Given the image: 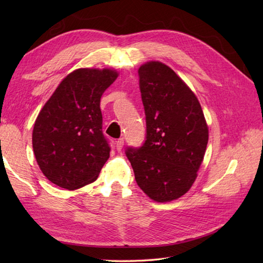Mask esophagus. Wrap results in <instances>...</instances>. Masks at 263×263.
<instances>
[{
    "instance_id": "obj_1",
    "label": "esophagus",
    "mask_w": 263,
    "mask_h": 263,
    "mask_svg": "<svg viewBox=\"0 0 263 263\" xmlns=\"http://www.w3.org/2000/svg\"><path fill=\"white\" fill-rule=\"evenodd\" d=\"M123 146H124V140H123V139H119V140H117L116 143H115V147H116L117 152H121Z\"/></svg>"
}]
</instances>
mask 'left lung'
Returning <instances> with one entry per match:
<instances>
[{
	"label": "left lung",
	"instance_id": "1",
	"mask_svg": "<svg viewBox=\"0 0 263 263\" xmlns=\"http://www.w3.org/2000/svg\"><path fill=\"white\" fill-rule=\"evenodd\" d=\"M147 136L125 155L150 199L167 202L185 194L202 163L208 125L198 98L170 66L150 61L139 68Z\"/></svg>",
	"mask_w": 263,
	"mask_h": 263
}]
</instances>
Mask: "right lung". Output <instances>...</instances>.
I'll return each instance as SVG.
<instances>
[{"label": "right lung", "mask_w": 263, "mask_h": 263, "mask_svg": "<svg viewBox=\"0 0 263 263\" xmlns=\"http://www.w3.org/2000/svg\"><path fill=\"white\" fill-rule=\"evenodd\" d=\"M119 73L78 69L61 81L44 105L32 131V148L47 180L76 190L97 180L109 158L100 98Z\"/></svg>", "instance_id": "obj_1"}]
</instances>
